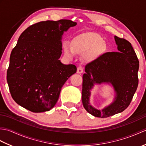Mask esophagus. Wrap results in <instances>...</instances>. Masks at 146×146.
<instances>
[{"label":"esophagus","mask_w":146,"mask_h":146,"mask_svg":"<svg viewBox=\"0 0 146 146\" xmlns=\"http://www.w3.org/2000/svg\"><path fill=\"white\" fill-rule=\"evenodd\" d=\"M83 72V68L81 67V66H79L78 67V68H77V73L78 74H81Z\"/></svg>","instance_id":"1"}]
</instances>
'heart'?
Here are the masks:
<instances>
[{
  "instance_id": "b5f03b06",
  "label": "heart",
  "mask_w": 146,
  "mask_h": 146,
  "mask_svg": "<svg viewBox=\"0 0 146 146\" xmlns=\"http://www.w3.org/2000/svg\"><path fill=\"white\" fill-rule=\"evenodd\" d=\"M64 54L70 59L75 56V52L84 54L89 51L88 58H95L101 55L106 49V44L97 34L88 33L77 36L73 41V47L68 43L63 46Z\"/></svg>"
}]
</instances>
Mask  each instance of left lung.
<instances>
[{"label":"left lung","mask_w":146,"mask_h":146,"mask_svg":"<svg viewBox=\"0 0 146 146\" xmlns=\"http://www.w3.org/2000/svg\"><path fill=\"white\" fill-rule=\"evenodd\" d=\"M118 52H108L85 66L83 75L82 103L92 115L105 118L122 112L128 107L138 86L139 62L131 43L114 36ZM113 86L114 98L102 110L90 104L91 91L95 84Z\"/></svg>","instance_id":"1"}]
</instances>
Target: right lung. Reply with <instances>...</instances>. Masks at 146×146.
I'll return each mask as SVG.
<instances>
[{"label":"right lung","instance_id":"add662e5","mask_svg":"<svg viewBox=\"0 0 146 146\" xmlns=\"http://www.w3.org/2000/svg\"><path fill=\"white\" fill-rule=\"evenodd\" d=\"M76 24L66 19L42 21L21 34L7 73L9 90L18 105L35 113L54 107L63 85L76 72L75 65L59 60L62 36Z\"/></svg>","mask_w":146,"mask_h":146}]
</instances>
